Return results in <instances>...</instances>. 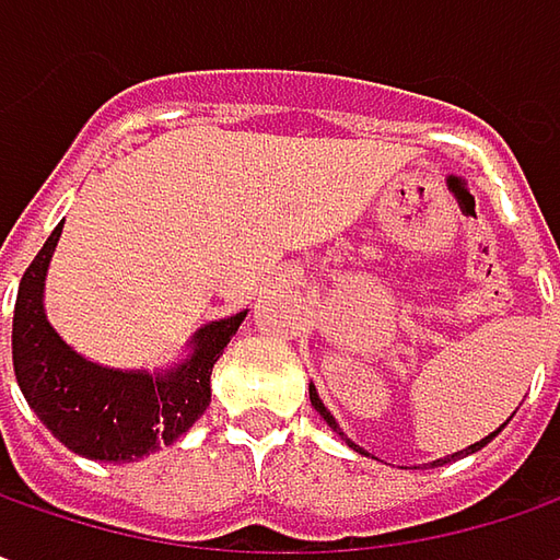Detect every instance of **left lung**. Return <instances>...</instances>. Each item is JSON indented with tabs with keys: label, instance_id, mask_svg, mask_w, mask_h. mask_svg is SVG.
<instances>
[{
	"label": "left lung",
	"instance_id": "obj_1",
	"mask_svg": "<svg viewBox=\"0 0 560 560\" xmlns=\"http://www.w3.org/2000/svg\"><path fill=\"white\" fill-rule=\"evenodd\" d=\"M310 402H313V406H316V412L322 415V418H325V421H328V428H331V431H335V434H340L343 436V440H347V446H350V450H357L359 455H369L365 453V450H362V446H357V443H353V440H350V436L343 434V431H340V424L338 421H335V415L328 412V406H325V402H322V399H318V394H316V387H313V384H310ZM499 431H502V428H499ZM499 431H492L490 436H483V440H480V443H471V446H468V450H462V453H453V455H446V458H436V462H431V465H446V462H453V458H458V455H471V453H477V450H480V446H487V443H490L492 436L499 434Z\"/></svg>",
	"mask_w": 560,
	"mask_h": 560
}]
</instances>
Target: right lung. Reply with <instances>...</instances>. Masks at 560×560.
I'll return each instance as SVG.
<instances>
[{
  "label": "right lung",
  "mask_w": 560,
  "mask_h": 560,
  "mask_svg": "<svg viewBox=\"0 0 560 560\" xmlns=\"http://www.w3.org/2000/svg\"><path fill=\"white\" fill-rule=\"evenodd\" d=\"M65 222L21 279L11 359L18 387L36 418L70 453L95 462H136L176 443L210 406V375L247 316L210 322L188 340V357L161 372L110 369L77 353L46 316V272Z\"/></svg>",
  "instance_id": "add662e5"
}]
</instances>
